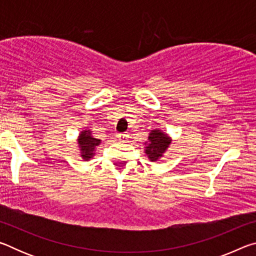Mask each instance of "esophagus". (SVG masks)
<instances>
[{
    "mask_svg": "<svg viewBox=\"0 0 256 256\" xmlns=\"http://www.w3.org/2000/svg\"><path fill=\"white\" fill-rule=\"evenodd\" d=\"M118 140H120V141H125V140H128V134L125 132V133H118Z\"/></svg>",
    "mask_w": 256,
    "mask_h": 256,
    "instance_id": "1",
    "label": "esophagus"
}]
</instances>
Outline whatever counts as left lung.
<instances>
[{"label": "left lung", "mask_w": 256, "mask_h": 256, "mask_svg": "<svg viewBox=\"0 0 256 256\" xmlns=\"http://www.w3.org/2000/svg\"><path fill=\"white\" fill-rule=\"evenodd\" d=\"M148 140L149 144L146 146V154H148L151 162H156L162 157V154L168 148L170 144V138L164 133L160 132L159 130H154L149 134Z\"/></svg>", "instance_id": "left-lung-1"}]
</instances>
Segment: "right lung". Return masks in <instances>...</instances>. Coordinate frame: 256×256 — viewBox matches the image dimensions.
Here are the masks:
<instances>
[{"mask_svg": "<svg viewBox=\"0 0 256 256\" xmlns=\"http://www.w3.org/2000/svg\"><path fill=\"white\" fill-rule=\"evenodd\" d=\"M100 144V140L98 138H94L90 136L89 131H84L81 132L80 138H79V146L80 150L82 151V157L84 159L88 160L94 156V146H97Z\"/></svg>", "mask_w": 256, "mask_h": 256, "instance_id": "right-lung-1", "label": "right lung"}]
</instances>
